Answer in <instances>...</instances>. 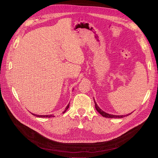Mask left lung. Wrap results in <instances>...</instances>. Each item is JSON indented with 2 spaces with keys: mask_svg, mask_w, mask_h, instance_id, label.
<instances>
[{
  "mask_svg": "<svg viewBox=\"0 0 158 158\" xmlns=\"http://www.w3.org/2000/svg\"><path fill=\"white\" fill-rule=\"evenodd\" d=\"M94 102H95V108L96 110H97V111L101 115L103 116V117L105 118H124L125 116H128V115L131 114V113L129 114H127V115H112V114H109L108 113H106L104 111H102V110L98 106L97 103H96L95 100H94Z\"/></svg>",
  "mask_w": 158,
  "mask_h": 158,
  "instance_id": "1",
  "label": "left lung"
}]
</instances>
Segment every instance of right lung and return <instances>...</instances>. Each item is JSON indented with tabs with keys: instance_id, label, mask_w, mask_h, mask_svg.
<instances>
[{
	"instance_id": "1",
	"label": "right lung",
	"mask_w": 158,
	"mask_h": 158,
	"mask_svg": "<svg viewBox=\"0 0 158 158\" xmlns=\"http://www.w3.org/2000/svg\"><path fill=\"white\" fill-rule=\"evenodd\" d=\"M69 106H70V103L68 104V105H67V106L65 108V110H64V112H63V113H64L67 110H68V108H69ZM33 115H35V116H37V117H39V118H52V117H53V115L52 114V115H37V114H32Z\"/></svg>"
}]
</instances>
